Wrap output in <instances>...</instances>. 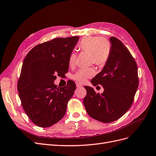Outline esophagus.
Wrapping results in <instances>:
<instances>
[{
  "instance_id": "1",
  "label": "esophagus",
  "mask_w": 156,
  "mask_h": 156,
  "mask_svg": "<svg viewBox=\"0 0 156 156\" xmlns=\"http://www.w3.org/2000/svg\"><path fill=\"white\" fill-rule=\"evenodd\" d=\"M76 87H77V88H79V87H83V85H82V84H79V83H76Z\"/></svg>"
}]
</instances>
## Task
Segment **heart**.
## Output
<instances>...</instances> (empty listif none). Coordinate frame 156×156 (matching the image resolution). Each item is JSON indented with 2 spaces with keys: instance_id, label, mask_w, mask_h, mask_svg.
<instances>
[{
  "instance_id": "1",
  "label": "heart",
  "mask_w": 156,
  "mask_h": 156,
  "mask_svg": "<svg viewBox=\"0 0 156 156\" xmlns=\"http://www.w3.org/2000/svg\"><path fill=\"white\" fill-rule=\"evenodd\" d=\"M80 50L90 53L91 62L97 65L102 66L108 61L111 53V44L106 39L95 36H87L80 41L78 45ZM76 55L71 53L69 58V64L73 65L76 61ZM93 68L79 69L73 76V79L80 83H84L89 77L94 75Z\"/></svg>"
}]
</instances>
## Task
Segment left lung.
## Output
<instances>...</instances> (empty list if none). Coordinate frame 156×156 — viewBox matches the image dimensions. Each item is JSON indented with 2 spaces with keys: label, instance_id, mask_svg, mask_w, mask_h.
Masks as SVG:
<instances>
[{
  "label": "left lung",
  "instance_id": "1",
  "mask_svg": "<svg viewBox=\"0 0 156 156\" xmlns=\"http://www.w3.org/2000/svg\"><path fill=\"white\" fill-rule=\"evenodd\" d=\"M111 53L102 71L91 80L94 86H103V94L84 87L87 94L83 103L88 115L103 122L119 119L130 108L138 88L137 64L122 42L110 39Z\"/></svg>",
  "mask_w": 156,
  "mask_h": 156
}]
</instances>
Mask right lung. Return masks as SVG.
<instances>
[{"instance_id":"right-lung-1","label":"right lung","mask_w":156,"mask_h":156,"mask_svg":"<svg viewBox=\"0 0 156 156\" xmlns=\"http://www.w3.org/2000/svg\"><path fill=\"white\" fill-rule=\"evenodd\" d=\"M79 39L75 36L45 42L32 48L24 58L19 95L26 115L38 126H51L65 115L76 85L72 80L58 88L54 80L57 75L68 72L69 58Z\"/></svg>"}]
</instances>
